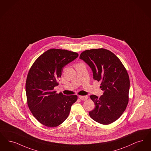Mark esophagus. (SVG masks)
<instances>
[{"label": "esophagus", "mask_w": 151, "mask_h": 151, "mask_svg": "<svg viewBox=\"0 0 151 151\" xmlns=\"http://www.w3.org/2000/svg\"><path fill=\"white\" fill-rule=\"evenodd\" d=\"M79 98L82 100H86L87 99L88 97L87 96H79Z\"/></svg>", "instance_id": "obj_1"}]
</instances>
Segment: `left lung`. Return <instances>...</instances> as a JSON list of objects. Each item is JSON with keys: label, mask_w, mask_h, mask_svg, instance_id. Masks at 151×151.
<instances>
[{"label": "left lung", "mask_w": 151, "mask_h": 151, "mask_svg": "<svg viewBox=\"0 0 151 151\" xmlns=\"http://www.w3.org/2000/svg\"><path fill=\"white\" fill-rule=\"evenodd\" d=\"M79 59L89 66L93 78L100 81L104 91L100 98H90L95 107L89 111L91 118L103 125H109L121 117L129 102L130 79L125 66L111 51L104 48L86 50Z\"/></svg>", "instance_id": "obj_1"}]
</instances>
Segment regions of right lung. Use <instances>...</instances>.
Returning <instances> with one entry per match:
<instances>
[{
	"label": "right lung",
	"mask_w": 151,
	"mask_h": 151,
	"mask_svg": "<svg viewBox=\"0 0 151 151\" xmlns=\"http://www.w3.org/2000/svg\"><path fill=\"white\" fill-rule=\"evenodd\" d=\"M77 53L50 49L34 63L26 79L27 103L34 117L47 127L61 124L68 118L77 96H66L53 90L64 67L77 58Z\"/></svg>",
	"instance_id": "right-lung-1"
}]
</instances>
